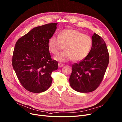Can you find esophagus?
<instances>
[{"label":"esophagus","mask_w":122,"mask_h":122,"mask_svg":"<svg viewBox=\"0 0 122 122\" xmlns=\"http://www.w3.org/2000/svg\"><path fill=\"white\" fill-rule=\"evenodd\" d=\"M64 66V64H62V63H58V66L59 67H62Z\"/></svg>","instance_id":"34e87169"}]
</instances>
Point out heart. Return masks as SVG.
<instances>
[{
  "mask_svg": "<svg viewBox=\"0 0 122 122\" xmlns=\"http://www.w3.org/2000/svg\"><path fill=\"white\" fill-rule=\"evenodd\" d=\"M48 46L53 54L59 53L65 46V51L54 57L56 61L66 62L72 59L74 61H80L90 52L92 40L77 30L66 29L61 31L58 36H51L48 40Z\"/></svg>",
  "mask_w": 122,
  "mask_h": 122,
  "instance_id": "1",
  "label": "heart"
}]
</instances>
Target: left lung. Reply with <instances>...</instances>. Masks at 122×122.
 Instances as JSON below:
<instances>
[{
	"instance_id": "1",
	"label": "left lung",
	"mask_w": 122,
	"mask_h": 122,
	"mask_svg": "<svg viewBox=\"0 0 122 122\" xmlns=\"http://www.w3.org/2000/svg\"><path fill=\"white\" fill-rule=\"evenodd\" d=\"M92 38V46L88 56L72 66L70 84L79 92L95 90L102 81L109 63V53L103 39L95 33Z\"/></svg>"
}]
</instances>
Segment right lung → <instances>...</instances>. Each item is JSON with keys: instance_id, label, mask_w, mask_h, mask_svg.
<instances>
[{"instance_id": "obj_1", "label": "right lung", "mask_w": 122, "mask_h": 122, "mask_svg": "<svg viewBox=\"0 0 122 122\" xmlns=\"http://www.w3.org/2000/svg\"><path fill=\"white\" fill-rule=\"evenodd\" d=\"M57 24L51 23L35 27L15 43L13 67L22 86L30 92L47 90L52 83V72L58 69V62L52 60L48 46Z\"/></svg>"}]
</instances>
